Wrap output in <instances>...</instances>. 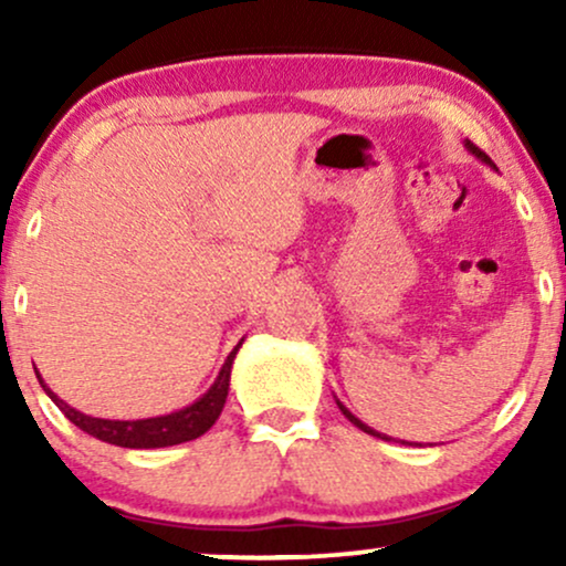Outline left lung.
Instances as JSON below:
<instances>
[{"mask_svg":"<svg viewBox=\"0 0 566 566\" xmlns=\"http://www.w3.org/2000/svg\"><path fill=\"white\" fill-rule=\"evenodd\" d=\"M465 148H469V151L473 154V157H476L479 161H484V165H490L492 167V170H497V167L495 165H492V159L490 157H486V154L484 151H479V148L476 146H473V143L471 140H465ZM337 401V399H335ZM337 407H340V412L343 415H346V418L350 420V423H354L356 428H361V431H365V433H369V437H378V439H388L386 437V433H380V431H375V428H369L367 423H361V420L359 418H356V415L354 412H350V409L346 407V405H343V401H337Z\"/></svg>","mask_w":566,"mask_h":566,"instance_id":"1","label":"left lung"}]
</instances>
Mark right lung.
<instances>
[{"label":"right lung","mask_w":566,"mask_h":566,"mask_svg":"<svg viewBox=\"0 0 566 566\" xmlns=\"http://www.w3.org/2000/svg\"><path fill=\"white\" fill-rule=\"evenodd\" d=\"M242 348V340L237 343V348L226 356L223 367H220L216 382L207 388V394H201L193 405H188L178 412L170 415H157V418H140V420H106V418H93V415H84L80 409L69 407L61 396L50 391L48 382L42 380V375L36 373L39 386L44 388V394L55 401L57 409L71 420L74 426H80L90 437L106 441V444L127 447V450H157V447H172L184 444V441L199 439L201 433L210 431L216 426L226 405V396H229V382H231V367L237 359V350Z\"/></svg>","instance_id":"right-lung-1"}]
</instances>
